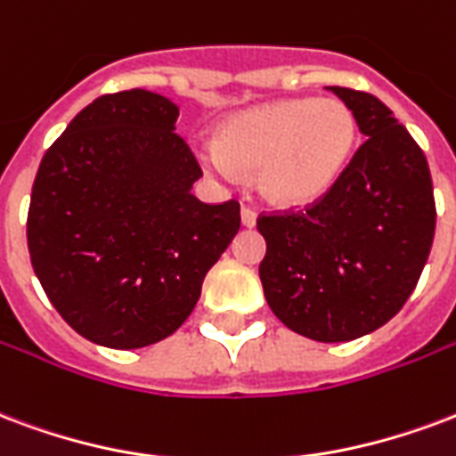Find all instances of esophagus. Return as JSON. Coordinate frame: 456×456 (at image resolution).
<instances>
[{"label": "esophagus", "instance_id": "esophagus-1", "mask_svg": "<svg viewBox=\"0 0 456 456\" xmlns=\"http://www.w3.org/2000/svg\"><path fill=\"white\" fill-rule=\"evenodd\" d=\"M240 218H242V225H248V228H252V225L256 224V211L252 207H242Z\"/></svg>", "mask_w": 456, "mask_h": 456}]
</instances>
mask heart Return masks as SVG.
<instances>
[{"instance_id":"heart-1","label":"heart","mask_w":456,"mask_h":456,"mask_svg":"<svg viewBox=\"0 0 456 456\" xmlns=\"http://www.w3.org/2000/svg\"><path fill=\"white\" fill-rule=\"evenodd\" d=\"M358 139L354 112L341 101L289 98L232 115L218 132L208 166L256 173V184L276 204H310L338 180Z\"/></svg>"}]
</instances>
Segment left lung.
<instances>
[{"label":"left lung","instance_id":"1","mask_svg":"<svg viewBox=\"0 0 456 456\" xmlns=\"http://www.w3.org/2000/svg\"><path fill=\"white\" fill-rule=\"evenodd\" d=\"M361 134L338 180L303 208L256 216L259 279L289 330L337 344L392 320L416 289L436 235L428 160L375 95L330 86Z\"/></svg>","mask_w":456,"mask_h":456}]
</instances>
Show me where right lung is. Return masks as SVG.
Returning <instances> with one entry per match:
<instances>
[{
	"mask_svg": "<svg viewBox=\"0 0 456 456\" xmlns=\"http://www.w3.org/2000/svg\"><path fill=\"white\" fill-rule=\"evenodd\" d=\"M177 108L132 88L95 98L45 151L30 191V265L71 330L108 348L170 337L240 228L235 200L190 191L201 166Z\"/></svg>",
	"mask_w": 456,
	"mask_h": 456,
	"instance_id": "obj_1",
	"label": "right lung"
}]
</instances>
